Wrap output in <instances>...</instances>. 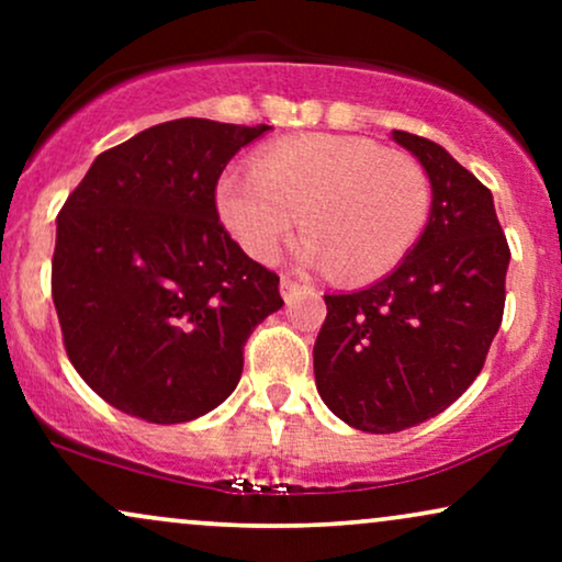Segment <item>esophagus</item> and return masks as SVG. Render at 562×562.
Instances as JSON below:
<instances>
[{"instance_id":"34e87169","label":"esophagus","mask_w":562,"mask_h":562,"mask_svg":"<svg viewBox=\"0 0 562 562\" xmlns=\"http://www.w3.org/2000/svg\"><path fill=\"white\" fill-rule=\"evenodd\" d=\"M280 293H282V299H285L288 303H293L295 299H301L303 293H312V288L303 285V282L295 280V277L282 274V280H280Z\"/></svg>"}]
</instances>
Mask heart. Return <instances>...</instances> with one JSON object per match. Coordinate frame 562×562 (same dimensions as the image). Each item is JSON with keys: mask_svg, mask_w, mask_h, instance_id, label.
<instances>
[{"mask_svg": "<svg viewBox=\"0 0 562 562\" xmlns=\"http://www.w3.org/2000/svg\"><path fill=\"white\" fill-rule=\"evenodd\" d=\"M224 227L256 261H274L299 227V259L348 282L389 274L420 240L430 184L420 166L370 139L308 134L272 145L254 169L218 179Z\"/></svg>", "mask_w": 562, "mask_h": 562, "instance_id": "1", "label": "heart"}]
</instances>
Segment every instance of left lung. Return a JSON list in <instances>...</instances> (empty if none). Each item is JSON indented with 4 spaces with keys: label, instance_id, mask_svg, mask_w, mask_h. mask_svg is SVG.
<instances>
[{
    "label": "left lung",
    "instance_id": "obj_1",
    "mask_svg": "<svg viewBox=\"0 0 562 562\" xmlns=\"http://www.w3.org/2000/svg\"><path fill=\"white\" fill-rule=\"evenodd\" d=\"M391 137L428 173V224L383 280L325 295L314 344L322 402L364 434L420 425L468 391L502 325L509 263L488 187L436 142Z\"/></svg>",
    "mask_w": 562,
    "mask_h": 562
}]
</instances>
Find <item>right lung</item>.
I'll use <instances>...</instances> for the list:
<instances>
[{
  "label": "right lung",
  "mask_w": 562,
  "mask_h": 562,
  "mask_svg": "<svg viewBox=\"0 0 562 562\" xmlns=\"http://www.w3.org/2000/svg\"><path fill=\"white\" fill-rule=\"evenodd\" d=\"M272 126L177 119L100 153L57 214L53 301L76 372L108 404L173 425L216 409L280 277L222 227L216 182Z\"/></svg>",
  "instance_id": "add662e5"
}]
</instances>
